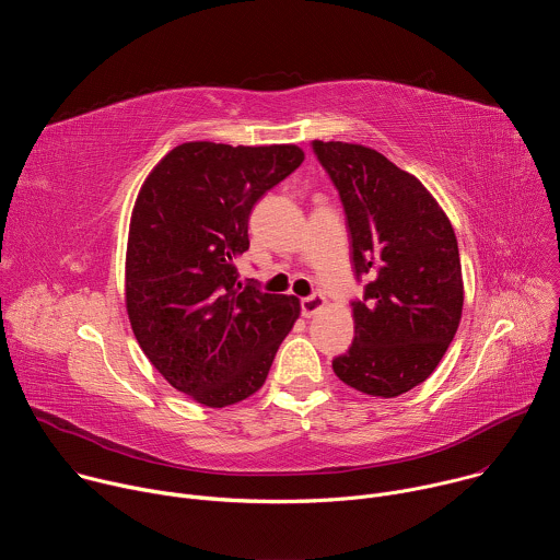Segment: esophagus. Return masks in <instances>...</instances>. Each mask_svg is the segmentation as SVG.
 Listing matches in <instances>:
<instances>
[{
	"label": "esophagus",
	"mask_w": 560,
	"mask_h": 560,
	"mask_svg": "<svg viewBox=\"0 0 560 560\" xmlns=\"http://www.w3.org/2000/svg\"><path fill=\"white\" fill-rule=\"evenodd\" d=\"M324 305H326V296H324L322 292H314V294L301 299V314H303L305 318H310V316H314L318 310H324Z\"/></svg>",
	"instance_id": "34e87169"
}]
</instances>
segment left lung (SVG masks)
<instances>
[{
  "mask_svg": "<svg viewBox=\"0 0 560 560\" xmlns=\"http://www.w3.org/2000/svg\"><path fill=\"white\" fill-rule=\"evenodd\" d=\"M339 192L350 232L354 341L332 359L350 387L381 398L423 383L452 343L463 310L458 244L450 219L410 173L365 145L312 141Z\"/></svg>",
  "mask_w": 560,
  "mask_h": 560,
  "instance_id": "left-lung-1",
  "label": "left lung"
}]
</instances>
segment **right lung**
Here are the masks:
<instances>
[{
	"mask_svg": "<svg viewBox=\"0 0 560 560\" xmlns=\"http://www.w3.org/2000/svg\"><path fill=\"white\" fill-rule=\"evenodd\" d=\"M303 162L296 145L182 143L137 197L126 307L162 376L208 408L255 394L294 326L299 301L238 283L255 203Z\"/></svg>",
	"mask_w": 560,
	"mask_h": 560,
	"instance_id": "add662e5",
	"label": "right lung"
}]
</instances>
